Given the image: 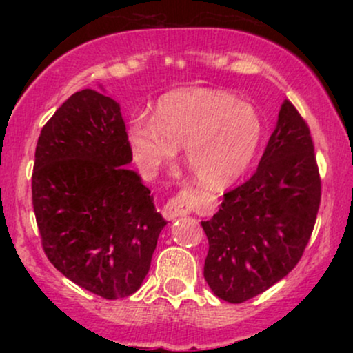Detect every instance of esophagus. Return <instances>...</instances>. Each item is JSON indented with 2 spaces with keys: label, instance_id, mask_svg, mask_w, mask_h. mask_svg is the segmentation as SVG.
Here are the masks:
<instances>
[{
  "label": "esophagus",
  "instance_id": "34e87169",
  "mask_svg": "<svg viewBox=\"0 0 353 353\" xmlns=\"http://www.w3.org/2000/svg\"><path fill=\"white\" fill-rule=\"evenodd\" d=\"M192 199H194V190L192 189H184L181 190L177 196H174L172 199H169L163 208V216L168 221H176L177 217L185 216L192 209Z\"/></svg>",
  "mask_w": 353,
  "mask_h": 353
}]
</instances>
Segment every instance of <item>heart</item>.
Masks as SVG:
<instances>
[{
	"label": "heart",
	"mask_w": 353,
	"mask_h": 353,
	"mask_svg": "<svg viewBox=\"0 0 353 353\" xmlns=\"http://www.w3.org/2000/svg\"><path fill=\"white\" fill-rule=\"evenodd\" d=\"M136 164L156 174L184 145V161L208 188L234 182L245 171L262 139V119L250 104L228 91L185 88L168 92L156 116L132 117L128 129Z\"/></svg>",
	"instance_id": "obj_1"
}]
</instances>
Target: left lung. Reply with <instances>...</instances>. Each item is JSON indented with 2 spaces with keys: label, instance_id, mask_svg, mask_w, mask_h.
I'll return each mask as SVG.
<instances>
[{
  "label": "left lung",
  "instance_id": "8db88e82",
  "mask_svg": "<svg viewBox=\"0 0 353 353\" xmlns=\"http://www.w3.org/2000/svg\"><path fill=\"white\" fill-rule=\"evenodd\" d=\"M320 192L310 129L285 99L257 171L201 222L209 241L204 279L210 290L242 303L285 277L309 244Z\"/></svg>",
  "mask_w": 353,
  "mask_h": 353
}]
</instances>
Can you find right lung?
Here are the masks:
<instances>
[{
    "label": "right lung",
    "mask_w": 353,
    "mask_h": 353,
    "mask_svg": "<svg viewBox=\"0 0 353 353\" xmlns=\"http://www.w3.org/2000/svg\"><path fill=\"white\" fill-rule=\"evenodd\" d=\"M121 108L92 89L74 92L44 124L31 177L46 257L99 297L134 294L168 222L134 171Z\"/></svg>",
    "instance_id": "right-lung-1"
}]
</instances>
